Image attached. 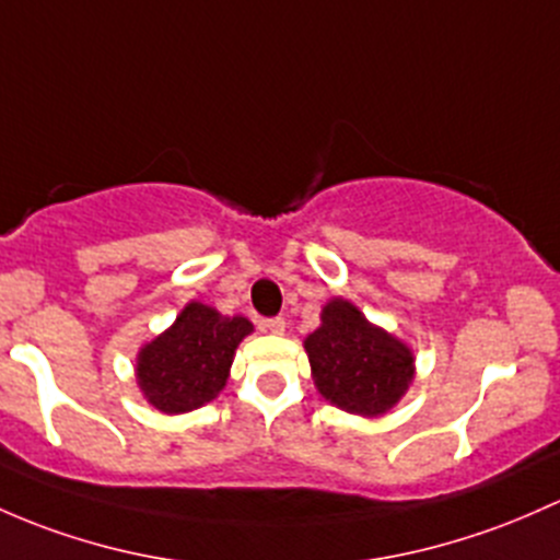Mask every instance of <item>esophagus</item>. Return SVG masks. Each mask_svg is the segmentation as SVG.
<instances>
[{"instance_id": "1", "label": "esophagus", "mask_w": 560, "mask_h": 560, "mask_svg": "<svg viewBox=\"0 0 560 560\" xmlns=\"http://www.w3.org/2000/svg\"><path fill=\"white\" fill-rule=\"evenodd\" d=\"M262 329H265V332H270V335H284L287 322L281 319V316H276V319H265Z\"/></svg>"}]
</instances>
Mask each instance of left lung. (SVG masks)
I'll list each match as a JSON object with an SVG mask.
<instances>
[{
  "mask_svg": "<svg viewBox=\"0 0 560 560\" xmlns=\"http://www.w3.org/2000/svg\"><path fill=\"white\" fill-rule=\"evenodd\" d=\"M319 319L303 349L322 397L362 419L388 413L416 378L413 349L346 298L327 300Z\"/></svg>",
  "mask_w": 560,
  "mask_h": 560,
  "instance_id": "1",
  "label": "left lung"
}]
</instances>
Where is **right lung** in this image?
<instances>
[{
	"label": "right lung",
	"mask_w": 560,
	"mask_h": 560,
	"mask_svg": "<svg viewBox=\"0 0 560 560\" xmlns=\"http://www.w3.org/2000/svg\"><path fill=\"white\" fill-rule=\"evenodd\" d=\"M252 332L246 316H222L190 300L172 327L139 349L133 375L141 397L166 416L203 408L225 388L235 349Z\"/></svg>",
	"instance_id": "1"
}]
</instances>
